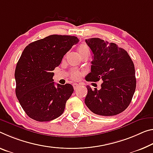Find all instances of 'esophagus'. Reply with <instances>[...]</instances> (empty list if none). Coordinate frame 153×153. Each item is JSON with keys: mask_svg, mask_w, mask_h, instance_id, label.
<instances>
[{"mask_svg": "<svg viewBox=\"0 0 153 153\" xmlns=\"http://www.w3.org/2000/svg\"><path fill=\"white\" fill-rule=\"evenodd\" d=\"M73 86H74V90H77V88L79 87V84H77L76 83H74V84H73Z\"/></svg>", "mask_w": 153, "mask_h": 153, "instance_id": "esophagus-1", "label": "esophagus"}]
</instances>
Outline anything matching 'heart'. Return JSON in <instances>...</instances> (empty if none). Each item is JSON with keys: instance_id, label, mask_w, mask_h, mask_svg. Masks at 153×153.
Instances as JSON below:
<instances>
[{"instance_id": "obj_1", "label": "heart", "mask_w": 153, "mask_h": 153, "mask_svg": "<svg viewBox=\"0 0 153 153\" xmlns=\"http://www.w3.org/2000/svg\"><path fill=\"white\" fill-rule=\"evenodd\" d=\"M78 52L80 56L84 54H89V49L87 47L86 45L84 44H82L78 47ZM82 76V74L78 71H76V70H74L71 72V77L72 79H78L81 77Z\"/></svg>"}]
</instances>
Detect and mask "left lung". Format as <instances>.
<instances>
[{
	"label": "left lung",
	"mask_w": 153,
	"mask_h": 153,
	"mask_svg": "<svg viewBox=\"0 0 153 153\" xmlns=\"http://www.w3.org/2000/svg\"><path fill=\"white\" fill-rule=\"evenodd\" d=\"M93 54L91 72L86 80L102 79L101 88L92 90L87 86L85 104L100 116H114L127 108L136 87L134 64L127 51L114 43L99 38L86 39Z\"/></svg>",
	"instance_id": "left-lung-1"
}]
</instances>
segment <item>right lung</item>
<instances>
[{
  "label": "right lung",
  "mask_w": 153,
  "mask_h": 153,
  "mask_svg": "<svg viewBox=\"0 0 153 153\" xmlns=\"http://www.w3.org/2000/svg\"><path fill=\"white\" fill-rule=\"evenodd\" d=\"M78 42L75 36L52 35L24 48L16 67V94L30 118L45 122L63 113L74 88L70 84L55 86L52 71Z\"/></svg>",
  "instance_id": "right-lung-1"
}]
</instances>
